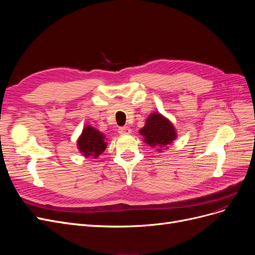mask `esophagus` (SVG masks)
I'll return each instance as SVG.
<instances>
[{
    "label": "esophagus",
    "mask_w": 255,
    "mask_h": 255,
    "mask_svg": "<svg viewBox=\"0 0 255 255\" xmlns=\"http://www.w3.org/2000/svg\"><path fill=\"white\" fill-rule=\"evenodd\" d=\"M130 132H132V129H130V128H128V127L119 128V133L120 134H129Z\"/></svg>",
    "instance_id": "obj_1"
}]
</instances>
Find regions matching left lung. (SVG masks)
Here are the masks:
<instances>
[{"label":"left lung","mask_w":255,"mask_h":255,"mask_svg":"<svg viewBox=\"0 0 255 255\" xmlns=\"http://www.w3.org/2000/svg\"><path fill=\"white\" fill-rule=\"evenodd\" d=\"M139 134L143 137V142L156 148L157 152L167 150L168 145L177 137L173 123L160 113H152L148 116Z\"/></svg>","instance_id":"8db88e82"}]
</instances>
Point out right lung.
<instances>
[{
  "instance_id": "right-lung-1",
  "label": "right lung",
  "mask_w": 255,
  "mask_h": 255,
  "mask_svg": "<svg viewBox=\"0 0 255 255\" xmlns=\"http://www.w3.org/2000/svg\"><path fill=\"white\" fill-rule=\"evenodd\" d=\"M105 134L96 128L86 125L76 140V146L84 157L98 158L107 146Z\"/></svg>"
}]
</instances>
